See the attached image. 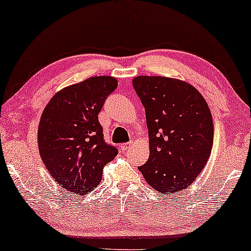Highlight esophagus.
<instances>
[{"label":"esophagus","instance_id":"obj_1","mask_svg":"<svg viewBox=\"0 0 251 251\" xmlns=\"http://www.w3.org/2000/svg\"><path fill=\"white\" fill-rule=\"evenodd\" d=\"M130 146H131V142H126V143H122V145L120 146V148H121L123 151H126V150L129 149Z\"/></svg>","mask_w":251,"mask_h":251}]
</instances>
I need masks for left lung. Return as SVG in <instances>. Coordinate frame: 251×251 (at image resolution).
I'll use <instances>...</instances> for the list:
<instances>
[{
  "label": "left lung",
  "instance_id": "8db88e82",
  "mask_svg": "<svg viewBox=\"0 0 251 251\" xmlns=\"http://www.w3.org/2000/svg\"><path fill=\"white\" fill-rule=\"evenodd\" d=\"M132 84L145 106L149 131V159L139 170L155 190L172 195L192 183L210 157V110L187 82L140 75Z\"/></svg>",
  "mask_w": 251,
  "mask_h": 251
}]
</instances>
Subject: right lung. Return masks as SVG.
I'll return each instance as SVG.
<instances>
[{
    "instance_id": "add662e5",
    "label": "right lung",
    "mask_w": 251,
    "mask_h": 251,
    "mask_svg": "<svg viewBox=\"0 0 251 251\" xmlns=\"http://www.w3.org/2000/svg\"><path fill=\"white\" fill-rule=\"evenodd\" d=\"M118 87L112 76H93L53 97L41 117L38 142L44 166L55 181L76 195L100 183L118 149L106 143L98 114Z\"/></svg>"
}]
</instances>
